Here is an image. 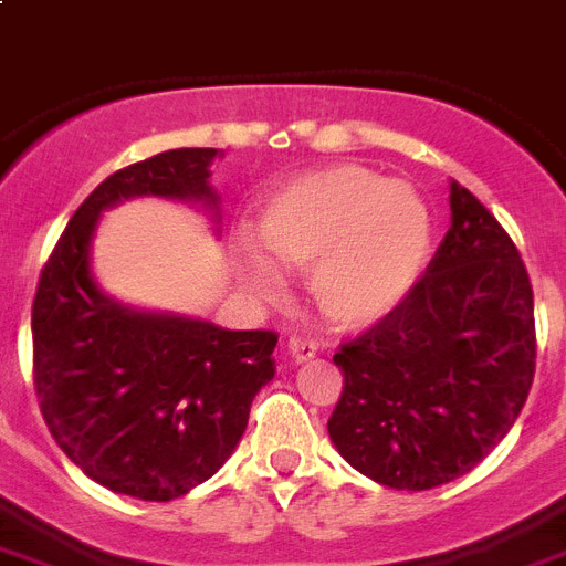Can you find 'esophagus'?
Here are the masks:
<instances>
[{"label": "esophagus", "instance_id": "obj_1", "mask_svg": "<svg viewBox=\"0 0 566 566\" xmlns=\"http://www.w3.org/2000/svg\"><path fill=\"white\" fill-rule=\"evenodd\" d=\"M287 354H291L296 363H307V359H313V356L319 354V345L313 339H305V336H291V339H287Z\"/></svg>", "mask_w": 566, "mask_h": 566}]
</instances>
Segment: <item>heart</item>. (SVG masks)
I'll return each instance as SVG.
<instances>
[{
  "label": "heart",
  "instance_id": "obj_1",
  "mask_svg": "<svg viewBox=\"0 0 566 566\" xmlns=\"http://www.w3.org/2000/svg\"><path fill=\"white\" fill-rule=\"evenodd\" d=\"M255 235L232 247L241 284L261 302H279L284 268H311V296L325 319L356 327L382 319L420 282L431 255V212L406 180L365 166H327L270 189Z\"/></svg>",
  "mask_w": 566,
  "mask_h": 566
}]
</instances>
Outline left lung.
Here are the masks:
<instances>
[{"instance_id":"left-lung-1","label":"left lung","mask_w":566,"mask_h":566,"mask_svg":"<svg viewBox=\"0 0 566 566\" xmlns=\"http://www.w3.org/2000/svg\"><path fill=\"white\" fill-rule=\"evenodd\" d=\"M449 207L452 224L415 291L334 356L345 374L327 420L336 452L408 492L478 467L515 426L535 374L524 261L458 180Z\"/></svg>"}]
</instances>
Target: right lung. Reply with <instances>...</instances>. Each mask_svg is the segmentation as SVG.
Here are the masks:
<instances>
[{
	"mask_svg": "<svg viewBox=\"0 0 566 566\" xmlns=\"http://www.w3.org/2000/svg\"><path fill=\"white\" fill-rule=\"evenodd\" d=\"M218 149H169L108 175L56 241L33 298V382L56 446L117 495L172 501L224 467L275 374L273 331L144 311L94 279L99 216L132 198L195 203L218 224Z\"/></svg>",
	"mask_w": 566,
	"mask_h": 566,
	"instance_id": "obj_1",
	"label": "right lung"
}]
</instances>
